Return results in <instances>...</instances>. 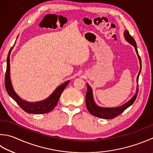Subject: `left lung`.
<instances>
[{
	"instance_id": "obj_1",
	"label": "left lung",
	"mask_w": 153,
	"mask_h": 153,
	"mask_svg": "<svg viewBox=\"0 0 153 153\" xmlns=\"http://www.w3.org/2000/svg\"><path fill=\"white\" fill-rule=\"evenodd\" d=\"M124 35H125V38L126 41H127L129 43H130V44H131L135 48V50H136L137 55L139 56L140 68V71L139 73V74H138L137 76V81L138 82H139V77L141 71V66L142 65H141L140 57L139 56V53H138L136 42H135L133 37L129 34V32L127 30H126L125 31ZM138 93H139V88H137V93L135 94L134 96L132 97L129 101L126 102L125 105H122L121 106H119V107H115V108H102V107H100V106H98L96 104H95L93 100V91H92V88L91 86L87 84V91H86V100H85L86 106L88 112H90L92 115H93V116L99 117V118H101V119H114V118H115L117 116H119V115L121 114L122 112L125 111L126 108H128L129 106L134 103L135 100L137 99Z\"/></svg>"
}]
</instances>
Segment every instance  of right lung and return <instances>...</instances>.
<instances>
[{"instance_id":"1","label":"right lung","mask_w":153,"mask_h":153,"mask_svg":"<svg viewBox=\"0 0 153 153\" xmlns=\"http://www.w3.org/2000/svg\"><path fill=\"white\" fill-rule=\"evenodd\" d=\"M12 47V48H13ZM12 48L8 53L7 60V71L5 73L4 85L8 94L15 100L22 110L30 114H45L51 111L56 106L62 91L68 84L69 80L63 83L56 88L49 97L42 101L36 102H29L21 99L14 91L10 78V54Z\"/></svg>"}]
</instances>
